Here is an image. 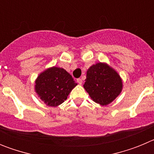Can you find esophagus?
Instances as JSON below:
<instances>
[{
	"label": "esophagus",
	"mask_w": 154,
	"mask_h": 154,
	"mask_svg": "<svg viewBox=\"0 0 154 154\" xmlns=\"http://www.w3.org/2000/svg\"><path fill=\"white\" fill-rule=\"evenodd\" d=\"M77 82H78L79 85H82V80L81 79H77Z\"/></svg>",
	"instance_id": "obj_1"
}]
</instances>
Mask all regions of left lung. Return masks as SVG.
<instances>
[{
  "instance_id": "8db88e82",
  "label": "left lung",
  "mask_w": 154,
  "mask_h": 154,
  "mask_svg": "<svg viewBox=\"0 0 154 154\" xmlns=\"http://www.w3.org/2000/svg\"><path fill=\"white\" fill-rule=\"evenodd\" d=\"M85 81L84 89L95 103L101 106L112 103L123 89L120 75L104 62H98L89 67Z\"/></svg>"
}]
</instances>
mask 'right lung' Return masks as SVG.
I'll return each instance as SVG.
<instances>
[{
    "label": "right lung",
    "mask_w": 154,
    "mask_h": 154,
    "mask_svg": "<svg viewBox=\"0 0 154 154\" xmlns=\"http://www.w3.org/2000/svg\"><path fill=\"white\" fill-rule=\"evenodd\" d=\"M77 85L73 78L62 68H48L37 77L35 91L48 106L55 107L66 100L71 91Z\"/></svg>",
    "instance_id": "right-lung-1"
}]
</instances>
